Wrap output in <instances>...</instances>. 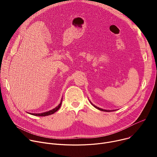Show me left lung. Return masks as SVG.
I'll list each match as a JSON object with an SVG mask.
<instances>
[{
    "mask_svg": "<svg viewBox=\"0 0 157 157\" xmlns=\"http://www.w3.org/2000/svg\"><path fill=\"white\" fill-rule=\"evenodd\" d=\"M90 102H91V104L94 107H96V109H99V110H102V111H104V112H111V111H114V110H105V109H101V108H99V107H97V106H96L95 105H94L91 101H90Z\"/></svg>",
    "mask_w": 157,
    "mask_h": 157,
    "instance_id": "1",
    "label": "left lung"
}]
</instances>
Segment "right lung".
Wrapping results in <instances>:
<instances>
[{"mask_svg":"<svg viewBox=\"0 0 157 157\" xmlns=\"http://www.w3.org/2000/svg\"><path fill=\"white\" fill-rule=\"evenodd\" d=\"M62 99L63 98L61 99V102L60 103L58 104V105H57L55 108L49 110V111H47V112H44V113H38V114H33V113H29V114H30L33 116H50V115H52L53 114H54L55 113H56V112L61 107V103H62Z\"/></svg>","mask_w":157,"mask_h":157,"instance_id":"1","label":"right lung"}]
</instances>
